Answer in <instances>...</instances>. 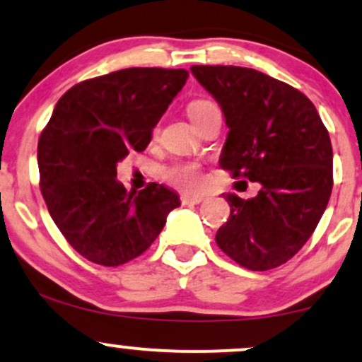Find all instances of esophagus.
Listing matches in <instances>:
<instances>
[{
  "label": "esophagus",
  "mask_w": 362,
  "mask_h": 362,
  "mask_svg": "<svg viewBox=\"0 0 362 362\" xmlns=\"http://www.w3.org/2000/svg\"><path fill=\"white\" fill-rule=\"evenodd\" d=\"M204 201H206L204 195H192V194L182 195V202H184V204H201V202Z\"/></svg>",
  "instance_id": "esophagus-1"
}]
</instances>
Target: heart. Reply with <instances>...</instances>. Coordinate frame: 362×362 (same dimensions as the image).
I'll use <instances>...</instances> for the list:
<instances>
[{
  "label": "heart",
  "instance_id": "1",
  "mask_svg": "<svg viewBox=\"0 0 362 362\" xmlns=\"http://www.w3.org/2000/svg\"><path fill=\"white\" fill-rule=\"evenodd\" d=\"M214 103L209 100H204V98H199V100H194L189 103L187 110H189L190 119H195L197 115H201L202 112L213 107ZM161 178L168 182V184L180 187V189L185 190H195L202 185L204 182V177H202L201 165L197 161L192 160H175L172 163L165 165L163 168L160 170Z\"/></svg>",
  "mask_w": 362,
  "mask_h": 362
}]
</instances>
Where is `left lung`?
Here are the masks:
<instances>
[{"label": "left lung", "mask_w": 362, "mask_h": 362, "mask_svg": "<svg viewBox=\"0 0 362 362\" xmlns=\"http://www.w3.org/2000/svg\"><path fill=\"white\" fill-rule=\"evenodd\" d=\"M230 127L219 165L260 184L255 197L226 194L230 219L216 243L250 271L286 264L308 242L332 194L330 136L306 95L240 66H192Z\"/></svg>", "instance_id": "8db88e82"}]
</instances>
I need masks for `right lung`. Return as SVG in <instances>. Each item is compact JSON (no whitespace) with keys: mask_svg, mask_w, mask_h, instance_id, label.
Returning <instances> with one entry per match:
<instances>
[{"mask_svg":"<svg viewBox=\"0 0 362 362\" xmlns=\"http://www.w3.org/2000/svg\"><path fill=\"white\" fill-rule=\"evenodd\" d=\"M187 78L185 69H120L78 83L54 107L37 146L40 192L68 243L93 264L139 257L180 206L160 184L127 192L117 163L146 149Z\"/></svg>","mask_w":362,"mask_h":362,"instance_id":"1","label":"right lung"}]
</instances>
